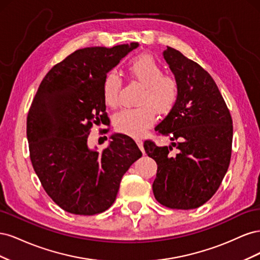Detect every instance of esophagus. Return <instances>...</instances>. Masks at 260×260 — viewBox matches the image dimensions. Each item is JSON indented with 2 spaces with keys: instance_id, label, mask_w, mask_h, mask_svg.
<instances>
[{
  "instance_id": "34e87169",
  "label": "esophagus",
  "mask_w": 260,
  "mask_h": 260,
  "mask_svg": "<svg viewBox=\"0 0 260 260\" xmlns=\"http://www.w3.org/2000/svg\"><path fill=\"white\" fill-rule=\"evenodd\" d=\"M136 142H137V144H138V146H139V148L141 149V151L144 153V147H143L142 140H141V139H136Z\"/></svg>"
}]
</instances>
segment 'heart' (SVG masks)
<instances>
[{"label": "heart", "mask_w": 260, "mask_h": 260, "mask_svg": "<svg viewBox=\"0 0 260 260\" xmlns=\"http://www.w3.org/2000/svg\"><path fill=\"white\" fill-rule=\"evenodd\" d=\"M127 72L133 80L143 85L138 108L123 109L115 117V128L118 132L133 138L142 137L156 121V112L169 114L179 100V83L174 77L164 75L160 64L152 55L141 54L131 58ZM121 89L120 77L108 73L102 84L104 103L109 108L119 105Z\"/></svg>", "instance_id": "heart-1"}]
</instances>
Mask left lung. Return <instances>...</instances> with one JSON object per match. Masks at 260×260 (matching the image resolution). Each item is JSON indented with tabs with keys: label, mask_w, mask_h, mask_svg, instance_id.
I'll return each mask as SVG.
<instances>
[{
	"label": "left lung",
	"mask_w": 260,
	"mask_h": 260,
	"mask_svg": "<svg viewBox=\"0 0 260 260\" xmlns=\"http://www.w3.org/2000/svg\"><path fill=\"white\" fill-rule=\"evenodd\" d=\"M164 58L179 83L175 108L156 125L169 146L145 141V153L157 164L153 192L171 209H194L209 201L229 168L233 124L211 76L198 62L167 46ZM176 151L172 152L173 147Z\"/></svg>",
	"instance_id": "8db88e82"
}]
</instances>
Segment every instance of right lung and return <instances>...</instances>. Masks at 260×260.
Masks as SVG:
<instances>
[{"mask_svg":"<svg viewBox=\"0 0 260 260\" xmlns=\"http://www.w3.org/2000/svg\"><path fill=\"white\" fill-rule=\"evenodd\" d=\"M138 46L132 42L75 51L46 74L31 103V164L45 192L70 214L92 216L111 207L122 176L142 156L135 141L119 133L102 153L88 147L93 124H109L104 78Z\"/></svg>","mask_w":260,"mask_h":260,"instance_id":"obj_1","label":"right lung"}]
</instances>
